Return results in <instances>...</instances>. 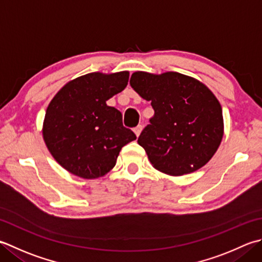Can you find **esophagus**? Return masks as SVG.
<instances>
[{
	"label": "esophagus",
	"instance_id": "obj_1",
	"mask_svg": "<svg viewBox=\"0 0 262 262\" xmlns=\"http://www.w3.org/2000/svg\"><path fill=\"white\" fill-rule=\"evenodd\" d=\"M142 129H143V127H142L141 125H138L137 127H135V128H134V133H135L137 137L140 136V134L142 133Z\"/></svg>",
	"mask_w": 262,
	"mask_h": 262
}]
</instances>
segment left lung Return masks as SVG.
<instances>
[{
  "label": "left lung",
  "instance_id": "obj_1",
  "mask_svg": "<svg viewBox=\"0 0 262 262\" xmlns=\"http://www.w3.org/2000/svg\"><path fill=\"white\" fill-rule=\"evenodd\" d=\"M129 84L155 110L137 140L152 166L167 175L183 176L207 165L224 135L222 105L212 92L175 71H135Z\"/></svg>",
  "mask_w": 262,
  "mask_h": 262
}]
</instances>
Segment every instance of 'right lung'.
Returning a JSON list of instances; mask_svg holds the SVG:
<instances>
[{"instance_id":"add662e5","label":"right lung","mask_w":262,"mask_h":262,"mask_svg":"<svg viewBox=\"0 0 262 262\" xmlns=\"http://www.w3.org/2000/svg\"><path fill=\"white\" fill-rule=\"evenodd\" d=\"M128 71L91 73L67 83L51 100L43 121L46 147L75 176L96 179L116 166L121 147L136 140L119 110L106 101L125 90Z\"/></svg>"}]
</instances>
